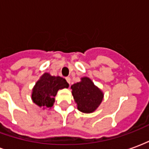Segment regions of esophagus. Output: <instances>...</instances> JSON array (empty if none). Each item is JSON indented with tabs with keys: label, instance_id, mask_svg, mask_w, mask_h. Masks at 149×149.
Returning a JSON list of instances; mask_svg holds the SVG:
<instances>
[{
	"label": "esophagus",
	"instance_id": "obj_1",
	"mask_svg": "<svg viewBox=\"0 0 149 149\" xmlns=\"http://www.w3.org/2000/svg\"><path fill=\"white\" fill-rule=\"evenodd\" d=\"M65 79H66V81H67V82H68V84H71V78L68 77H66Z\"/></svg>",
	"mask_w": 149,
	"mask_h": 149
}]
</instances>
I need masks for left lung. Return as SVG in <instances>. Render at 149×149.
<instances>
[{"mask_svg": "<svg viewBox=\"0 0 149 149\" xmlns=\"http://www.w3.org/2000/svg\"><path fill=\"white\" fill-rule=\"evenodd\" d=\"M71 88L77 109L81 112H93L103 100V92L87 77H81V81L72 84Z\"/></svg>", "mask_w": 149, "mask_h": 149, "instance_id": "8db88e82", "label": "left lung"}]
</instances>
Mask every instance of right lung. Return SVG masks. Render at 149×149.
<instances>
[{
    "label": "right lung",
    "instance_id": "right-lung-1",
    "mask_svg": "<svg viewBox=\"0 0 149 149\" xmlns=\"http://www.w3.org/2000/svg\"><path fill=\"white\" fill-rule=\"evenodd\" d=\"M69 84L64 78L45 72L37 81L32 90V100L40 108L51 109L55 102L59 89L67 88Z\"/></svg>",
    "mask_w": 149,
    "mask_h": 149
}]
</instances>
